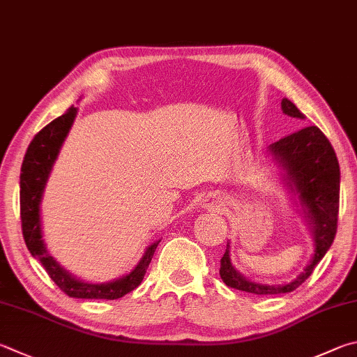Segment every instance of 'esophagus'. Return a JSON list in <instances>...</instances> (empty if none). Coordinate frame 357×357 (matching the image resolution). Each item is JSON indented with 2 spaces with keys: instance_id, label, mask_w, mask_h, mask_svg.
<instances>
[{
  "instance_id": "34e87169",
  "label": "esophagus",
  "mask_w": 357,
  "mask_h": 357,
  "mask_svg": "<svg viewBox=\"0 0 357 357\" xmlns=\"http://www.w3.org/2000/svg\"><path fill=\"white\" fill-rule=\"evenodd\" d=\"M203 206L209 211H220L225 206L223 195H220V193H211V195L206 197Z\"/></svg>"
}]
</instances>
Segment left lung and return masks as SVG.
I'll use <instances>...</instances> for the list:
<instances>
[{"label": "left lung", "instance_id": "obj_1", "mask_svg": "<svg viewBox=\"0 0 357 357\" xmlns=\"http://www.w3.org/2000/svg\"><path fill=\"white\" fill-rule=\"evenodd\" d=\"M282 112L294 119H304L294 102L284 98ZM270 151L287 172V184L306 207L315 238V255L303 273L284 286L251 282L237 273L229 259V245L222 257L220 276L228 287L255 295H280L298 289L312 275L315 265L333 245L339 220L340 167L331 142L317 126L301 128L270 145Z\"/></svg>", "mask_w": 357, "mask_h": 357}]
</instances>
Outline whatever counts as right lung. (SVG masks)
Segmentation results:
<instances>
[{
	"instance_id": "right-lung-1",
	"label": "right lung",
	"mask_w": 357,
	"mask_h": 357,
	"mask_svg": "<svg viewBox=\"0 0 357 357\" xmlns=\"http://www.w3.org/2000/svg\"><path fill=\"white\" fill-rule=\"evenodd\" d=\"M75 115L76 107H70L66 114L57 116L50 125L40 129L34 135L28 150H26L20 173V217L23 237L31 255L38 259V262L43 265L51 280L56 282V286L63 294H67L71 298H87V300H116V298L125 296L135 287H139L159 242L148 246L145 256L142 257L137 267L129 275L106 284H86L68 275L48 255L42 241V193L45 184H47L48 174L57 158V153L62 146V142L66 140L70 128L73 125Z\"/></svg>"
}]
</instances>
